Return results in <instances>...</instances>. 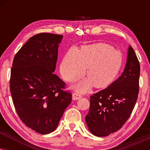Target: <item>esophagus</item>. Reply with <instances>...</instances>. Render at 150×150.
Listing matches in <instances>:
<instances>
[{
    "label": "esophagus",
    "instance_id": "34e87169",
    "mask_svg": "<svg viewBox=\"0 0 150 150\" xmlns=\"http://www.w3.org/2000/svg\"><path fill=\"white\" fill-rule=\"evenodd\" d=\"M81 97H82L81 94H79V93H77V92H75L73 94V100H77V99H80Z\"/></svg>",
    "mask_w": 150,
    "mask_h": 150
}]
</instances>
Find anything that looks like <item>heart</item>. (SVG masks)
<instances>
[{
  "label": "heart",
  "mask_w": 150,
  "mask_h": 150,
  "mask_svg": "<svg viewBox=\"0 0 150 150\" xmlns=\"http://www.w3.org/2000/svg\"><path fill=\"white\" fill-rule=\"evenodd\" d=\"M123 63L119 51L105 44H95L82 47L77 51H68L61 65V73L67 81L80 78L87 68V78L76 86L79 92L88 91L93 85L96 88H105L114 80Z\"/></svg>",
  "instance_id": "obj_1"
}]
</instances>
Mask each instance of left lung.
Returning a JSON list of instances; mask_svg holds the SVG:
<instances>
[{"label":"left lung","instance_id":"left-lung-1","mask_svg":"<svg viewBox=\"0 0 150 150\" xmlns=\"http://www.w3.org/2000/svg\"><path fill=\"white\" fill-rule=\"evenodd\" d=\"M140 73V63L130 46L121 75L106 89L90 97L85 120L93 135L105 137L116 132L125 124L137 101Z\"/></svg>","mask_w":150,"mask_h":150}]
</instances>
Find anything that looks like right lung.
<instances>
[{
	"label": "right lung",
	"instance_id": "obj_1",
	"mask_svg": "<svg viewBox=\"0 0 150 150\" xmlns=\"http://www.w3.org/2000/svg\"><path fill=\"white\" fill-rule=\"evenodd\" d=\"M63 35L40 33L15 54L10 89L18 116L27 127L45 135L57 128L72 101L65 83L53 73Z\"/></svg>",
	"mask_w": 150,
	"mask_h": 150
}]
</instances>
